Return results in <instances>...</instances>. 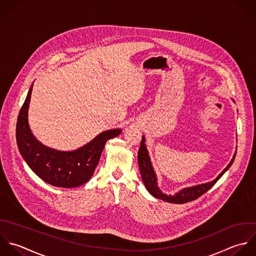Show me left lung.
<instances>
[{
  "label": "left lung",
  "instance_id": "left-lung-1",
  "mask_svg": "<svg viewBox=\"0 0 256 256\" xmlns=\"http://www.w3.org/2000/svg\"><path fill=\"white\" fill-rule=\"evenodd\" d=\"M234 158H236V154L234 156V158L232 160L230 164L224 170V172L214 180L208 182V184L184 188L182 190H180V192H178L174 196H166V194H164L158 188L156 174L154 172V168H152L150 160V156L148 154L146 146L144 144V136L142 138L140 146V150L138 152V160L140 170L142 174L144 184L146 190H148V192L156 198L168 202H172V204H186V202H192V200L200 198L202 194H204L206 192H208L216 184V182L224 176V174L232 166Z\"/></svg>",
  "mask_w": 256,
  "mask_h": 256
}]
</instances>
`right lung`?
<instances>
[{
  "mask_svg": "<svg viewBox=\"0 0 256 256\" xmlns=\"http://www.w3.org/2000/svg\"><path fill=\"white\" fill-rule=\"evenodd\" d=\"M32 84L20 110L16 138L18 150L32 168L44 182L58 188L80 186L92 176L106 140L122 130H110L100 134L90 142L74 152H60L42 146L32 134L28 124V108Z\"/></svg>",
  "mask_w": 256,
  "mask_h": 256,
  "instance_id": "add662e5",
  "label": "right lung"
}]
</instances>
